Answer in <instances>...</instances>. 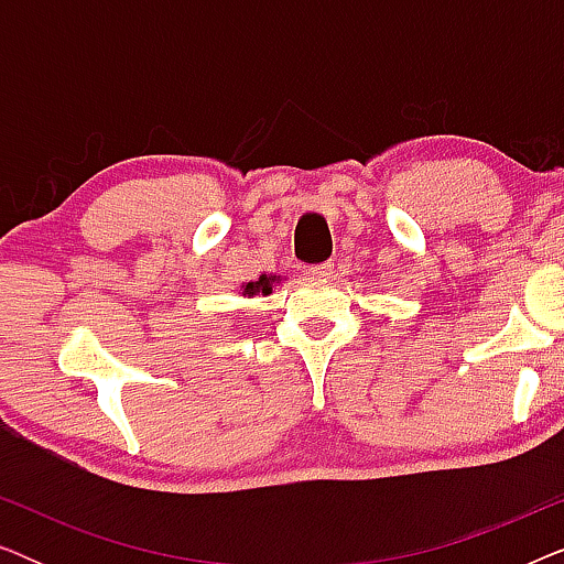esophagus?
I'll return each instance as SVG.
<instances>
[{
  "instance_id": "1",
  "label": "esophagus",
  "mask_w": 564,
  "mask_h": 564,
  "mask_svg": "<svg viewBox=\"0 0 564 564\" xmlns=\"http://www.w3.org/2000/svg\"><path fill=\"white\" fill-rule=\"evenodd\" d=\"M330 274H334V264H315L307 269V276H311V280H328Z\"/></svg>"
}]
</instances>
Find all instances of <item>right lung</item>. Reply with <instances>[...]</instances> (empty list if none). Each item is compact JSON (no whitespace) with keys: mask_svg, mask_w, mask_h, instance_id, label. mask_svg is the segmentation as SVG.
<instances>
[{"mask_svg":"<svg viewBox=\"0 0 564 564\" xmlns=\"http://www.w3.org/2000/svg\"><path fill=\"white\" fill-rule=\"evenodd\" d=\"M282 282L280 274H261L259 280L253 282H243L241 290H238V295L241 297H257V295H272V290L276 284Z\"/></svg>","mask_w":564,"mask_h":564,"instance_id":"add662e5","label":"right lung"}]
</instances>
